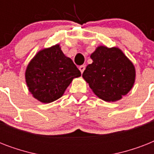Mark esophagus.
I'll return each instance as SVG.
<instances>
[{
	"label": "esophagus",
	"instance_id": "34e87169",
	"mask_svg": "<svg viewBox=\"0 0 154 154\" xmlns=\"http://www.w3.org/2000/svg\"><path fill=\"white\" fill-rule=\"evenodd\" d=\"M85 69V65H82L79 67V70L81 71V72H82V73H83V72H84Z\"/></svg>",
	"mask_w": 154,
	"mask_h": 154
}]
</instances>
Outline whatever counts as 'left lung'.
<instances>
[{"label":"left lung","instance_id":"left-lung-1","mask_svg":"<svg viewBox=\"0 0 154 154\" xmlns=\"http://www.w3.org/2000/svg\"><path fill=\"white\" fill-rule=\"evenodd\" d=\"M90 57L82 77L94 94L105 101H116L133 88L136 71L134 64L118 48L98 46Z\"/></svg>","mask_w":154,"mask_h":154}]
</instances>
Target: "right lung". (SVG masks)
<instances>
[{"instance_id":"1","label":"right lung","mask_w":154,"mask_h":154,"mask_svg":"<svg viewBox=\"0 0 154 154\" xmlns=\"http://www.w3.org/2000/svg\"><path fill=\"white\" fill-rule=\"evenodd\" d=\"M81 72L56 45L39 51L29 63L25 82L34 98L50 103L62 97L73 78Z\"/></svg>"}]
</instances>
